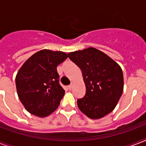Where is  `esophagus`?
<instances>
[{
  "label": "esophagus",
  "instance_id": "1",
  "mask_svg": "<svg viewBox=\"0 0 146 146\" xmlns=\"http://www.w3.org/2000/svg\"><path fill=\"white\" fill-rule=\"evenodd\" d=\"M73 82H71L70 85V86H68V89H70V90H71V89H73Z\"/></svg>",
  "mask_w": 146,
  "mask_h": 146
}]
</instances>
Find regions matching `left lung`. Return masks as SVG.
Wrapping results in <instances>:
<instances>
[{
    "label": "left lung",
    "mask_w": 146,
    "mask_h": 146,
    "mask_svg": "<svg viewBox=\"0 0 146 146\" xmlns=\"http://www.w3.org/2000/svg\"><path fill=\"white\" fill-rule=\"evenodd\" d=\"M68 57L81 69L86 88L84 97L77 100L79 109L93 120L111 113L123 91L120 65L92 47L68 53Z\"/></svg>",
    "instance_id": "8db88e82"
}]
</instances>
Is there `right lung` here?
<instances>
[{
    "mask_svg": "<svg viewBox=\"0 0 146 146\" xmlns=\"http://www.w3.org/2000/svg\"><path fill=\"white\" fill-rule=\"evenodd\" d=\"M67 58L63 51L43 49L32 55L16 76L17 95L26 111L44 117L59 106L65 91L57 66Z\"/></svg>",
    "mask_w": 146,
    "mask_h": 146,
    "instance_id": "add662e5",
    "label": "right lung"
}]
</instances>
